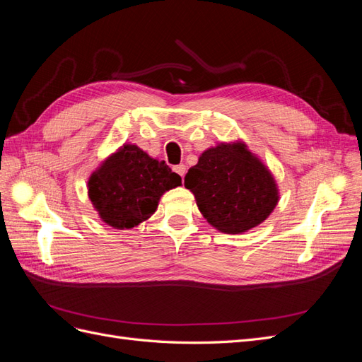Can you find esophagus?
Returning <instances> with one entry per match:
<instances>
[{
	"label": "esophagus",
	"mask_w": 362,
	"mask_h": 362,
	"mask_svg": "<svg viewBox=\"0 0 362 362\" xmlns=\"http://www.w3.org/2000/svg\"><path fill=\"white\" fill-rule=\"evenodd\" d=\"M173 170L177 172L180 177H184V175H185V164H178V166L173 168Z\"/></svg>",
	"instance_id": "34e87169"
}]
</instances>
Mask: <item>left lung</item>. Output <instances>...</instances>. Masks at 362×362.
<instances>
[{"instance_id":"left-lung-1","label":"left lung","mask_w":362,"mask_h":362,"mask_svg":"<svg viewBox=\"0 0 362 362\" xmlns=\"http://www.w3.org/2000/svg\"><path fill=\"white\" fill-rule=\"evenodd\" d=\"M206 222L226 234L264 222L278 204L272 173L243 144L206 149L184 178Z\"/></svg>"}]
</instances>
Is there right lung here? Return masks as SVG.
<instances>
[{
	"instance_id": "obj_1",
	"label": "right lung",
	"mask_w": 362,
	"mask_h": 362,
	"mask_svg": "<svg viewBox=\"0 0 362 362\" xmlns=\"http://www.w3.org/2000/svg\"><path fill=\"white\" fill-rule=\"evenodd\" d=\"M181 185V177L163 160L136 145H124L89 180V196L103 221L129 229L156 213L160 196Z\"/></svg>"
}]
</instances>
